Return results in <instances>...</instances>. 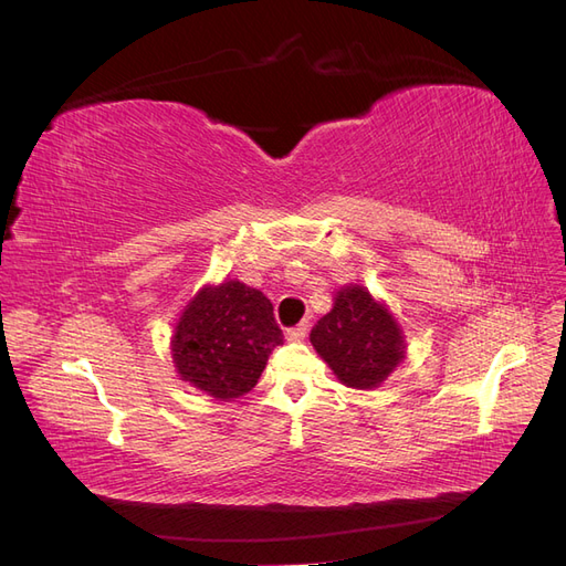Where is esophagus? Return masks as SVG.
I'll return each mask as SVG.
<instances>
[{"mask_svg": "<svg viewBox=\"0 0 566 566\" xmlns=\"http://www.w3.org/2000/svg\"><path fill=\"white\" fill-rule=\"evenodd\" d=\"M306 333H310V323H300V325H295V328H290L287 333H285V337L290 339V342H302L304 337H306Z\"/></svg>", "mask_w": 566, "mask_h": 566, "instance_id": "obj_1", "label": "esophagus"}]
</instances>
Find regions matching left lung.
<instances>
[{
    "label": "left lung",
    "instance_id": "8db88e82",
    "mask_svg": "<svg viewBox=\"0 0 566 566\" xmlns=\"http://www.w3.org/2000/svg\"><path fill=\"white\" fill-rule=\"evenodd\" d=\"M310 339L337 380L354 389L380 387L406 354L397 318L364 285L342 287Z\"/></svg>",
    "mask_w": 566,
    "mask_h": 566
}]
</instances>
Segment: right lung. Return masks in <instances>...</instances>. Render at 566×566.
Masks as SVG:
<instances>
[{"label": "right lung", "instance_id": "add662e5", "mask_svg": "<svg viewBox=\"0 0 566 566\" xmlns=\"http://www.w3.org/2000/svg\"><path fill=\"white\" fill-rule=\"evenodd\" d=\"M283 333L264 293L241 281L205 285L186 304L175 328L179 378L219 401L248 394Z\"/></svg>", "mask_w": 566, "mask_h": 566}]
</instances>
